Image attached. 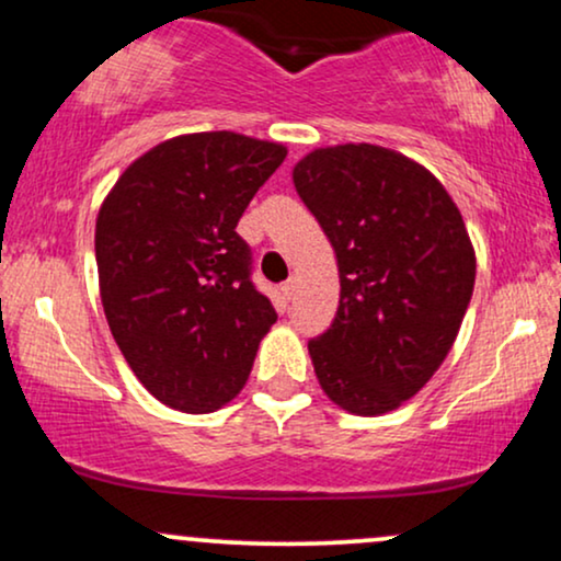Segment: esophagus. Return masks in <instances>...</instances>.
<instances>
[{"label": "esophagus", "instance_id": "34e87169", "mask_svg": "<svg viewBox=\"0 0 561 561\" xmlns=\"http://www.w3.org/2000/svg\"><path fill=\"white\" fill-rule=\"evenodd\" d=\"M295 289H298V276H289V279L285 282V285H282V295H285L287 300H293Z\"/></svg>", "mask_w": 561, "mask_h": 561}]
</instances>
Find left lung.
Here are the masks:
<instances>
[{
  "instance_id": "1",
  "label": "left lung",
  "mask_w": 561,
  "mask_h": 561,
  "mask_svg": "<svg viewBox=\"0 0 561 561\" xmlns=\"http://www.w3.org/2000/svg\"><path fill=\"white\" fill-rule=\"evenodd\" d=\"M293 182L337 255V313L308 343L321 390L358 416L398 409L448 356L472 298L459 208L424 165L377 145L308 152Z\"/></svg>"
}]
</instances>
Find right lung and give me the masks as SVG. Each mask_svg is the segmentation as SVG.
<instances>
[{"mask_svg":"<svg viewBox=\"0 0 561 561\" xmlns=\"http://www.w3.org/2000/svg\"><path fill=\"white\" fill-rule=\"evenodd\" d=\"M287 150L234 131L160 141L121 173L96 216L107 324L160 403L210 414L248 382L272 300L250 282L244 208Z\"/></svg>","mask_w":561,"mask_h":561,"instance_id":"right-lung-1","label":"right lung"}]
</instances>
